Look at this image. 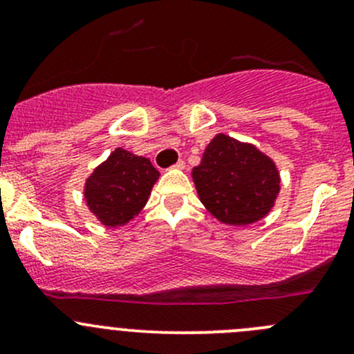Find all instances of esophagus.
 I'll return each instance as SVG.
<instances>
[{
	"label": "esophagus",
	"instance_id": "34e87169",
	"mask_svg": "<svg viewBox=\"0 0 354 354\" xmlns=\"http://www.w3.org/2000/svg\"><path fill=\"white\" fill-rule=\"evenodd\" d=\"M171 167H174V169H183V167H185V160L180 159V160H178V162H174Z\"/></svg>",
	"mask_w": 354,
	"mask_h": 354
}]
</instances>
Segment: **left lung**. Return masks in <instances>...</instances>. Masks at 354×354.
Listing matches in <instances>:
<instances>
[{
	"label": "left lung",
	"mask_w": 354,
	"mask_h": 354,
	"mask_svg": "<svg viewBox=\"0 0 354 354\" xmlns=\"http://www.w3.org/2000/svg\"><path fill=\"white\" fill-rule=\"evenodd\" d=\"M198 197L221 223L246 226L269 214L279 194L272 160L250 144L219 133L194 167Z\"/></svg>",
	"instance_id": "8db88e82"
}]
</instances>
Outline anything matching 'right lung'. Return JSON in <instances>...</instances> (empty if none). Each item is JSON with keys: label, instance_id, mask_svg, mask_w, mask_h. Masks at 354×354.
I'll return each instance as SVG.
<instances>
[{"label": "right lung", "instance_id": "right-lung-1", "mask_svg": "<svg viewBox=\"0 0 354 354\" xmlns=\"http://www.w3.org/2000/svg\"><path fill=\"white\" fill-rule=\"evenodd\" d=\"M159 171L145 157L116 149L85 183V200L102 224H127L147 203Z\"/></svg>", "mask_w": 354, "mask_h": 354}]
</instances>
